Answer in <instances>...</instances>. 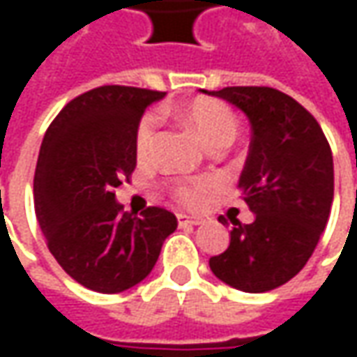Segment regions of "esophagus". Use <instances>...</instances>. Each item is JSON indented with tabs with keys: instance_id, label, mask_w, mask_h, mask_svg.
<instances>
[{
	"instance_id": "esophagus-1",
	"label": "esophagus",
	"mask_w": 357,
	"mask_h": 357,
	"mask_svg": "<svg viewBox=\"0 0 357 357\" xmlns=\"http://www.w3.org/2000/svg\"><path fill=\"white\" fill-rule=\"evenodd\" d=\"M202 225V218L197 216H186V214H178V227H199Z\"/></svg>"
}]
</instances>
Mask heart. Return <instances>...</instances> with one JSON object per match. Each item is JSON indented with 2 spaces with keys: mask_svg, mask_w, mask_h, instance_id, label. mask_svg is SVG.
Listing matches in <instances>:
<instances>
[{
  "mask_svg": "<svg viewBox=\"0 0 357 357\" xmlns=\"http://www.w3.org/2000/svg\"><path fill=\"white\" fill-rule=\"evenodd\" d=\"M176 117L195 130L197 137L208 149L216 144L230 146L238 135V119L234 111L228 105L214 99H192L190 103L176 109ZM155 130H157V119L153 113H144L135 129V155L141 162L151 158L155 144ZM216 188L218 185L214 178L181 181L172 186V197L185 206L199 208Z\"/></svg>",
  "mask_w": 357,
  "mask_h": 357,
  "instance_id": "obj_1",
  "label": "heart"
}]
</instances>
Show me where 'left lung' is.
<instances>
[{
    "label": "left lung",
    "mask_w": 357,
    "mask_h": 357,
    "mask_svg": "<svg viewBox=\"0 0 357 357\" xmlns=\"http://www.w3.org/2000/svg\"><path fill=\"white\" fill-rule=\"evenodd\" d=\"M208 95L238 107L250 121L252 141L238 188L256 216L252 225L232 222L228 248L208 264L236 290L268 292L306 266L328 225L332 151L318 121L282 91L225 87Z\"/></svg>",
    "instance_id": "8db88e82"
}]
</instances>
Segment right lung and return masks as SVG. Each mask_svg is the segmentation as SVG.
Returning <instances> with one entry per match:
<instances>
[{"label": "right lung", "instance_id": "obj_1", "mask_svg": "<svg viewBox=\"0 0 357 357\" xmlns=\"http://www.w3.org/2000/svg\"><path fill=\"white\" fill-rule=\"evenodd\" d=\"M162 97L123 85L91 89L63 107L41 143L33 200L49 252L73 280L101 294L144 280L176 230L169 211L149 206L137 216L115 199L137 167V123Z\"/></svg>", "mask_w": 357, "mask_h": 357}]
</instances>
